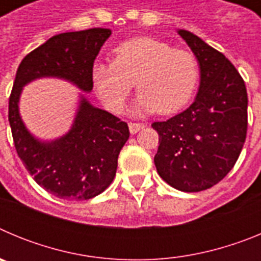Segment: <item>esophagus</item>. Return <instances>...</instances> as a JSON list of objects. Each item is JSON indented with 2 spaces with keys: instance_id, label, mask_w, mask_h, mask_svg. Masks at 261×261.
<instances>
[{
  "instance_id": "1",
  "label": "esophagus",
  "mask_w": 261,
  "mask_h": 261,
  "mask_svg": "<svg viewBox=\"0 0 261 261\" xmlns=\"http://www.w3.org/2000/svg\"><path fill=\"white\" fill-rule=\"evenodd\" d=\"M145 128V124L142 123H129V130L132 135L137 133L138 130H141V129Z\"/></svg>"
}]
</instances>
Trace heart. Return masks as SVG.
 I'll return each mask as SVG.
<instances>
[{
    "instance_id": "heart-1",
    "label": "heart",
    "mask_w": 261,
    "mask_h": 261,
    "mask_svg": "<svg viewBox=\"0 0 261 261\" xmlns=\"http://www.w3.org/2000/svg\"><path fill=\"white\" fill-rule=\"evenodd\" d=\"M200 74L192 52L153 38L124 41L115 49L114 60L96 61L91 68L96 94L116 114L124 110L135 82L138 112L175 114L192 99Z\"/></svg>"
}]
</instances>
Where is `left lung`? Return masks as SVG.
<instances>
[{
    "label": "left lung",
    "mask_w": 261,
    "mask_h": 261,
    "mask_svg": "<svg viewBox=\"0 0 261 261\" xmlns=\"http://www.w3.org/2000/svg\"><path fill=\"white\" fill-rule=\"evenodd\" d=\"M200 64L195 102L166 121L151 124L159 135L156 171L175 190L199 192L234 167L247 136V90L225 55L192 32L180 30Z\"/></svg>",
    "instance_id": "1"
}]
</instances>
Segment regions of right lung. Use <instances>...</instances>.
I'll list each match as a JSON object with an SVG mask.
<instances>
[{
	"instance_id": "add662e5",
	"label": "right lung",
	"mask_w": 261,
	"mask_h": 261,
	"mask_svg": "<svg viewBox=\"0 0 261 261\" xmlns=\"http://www.w3.org/2000/svg\"><path fill=\"white\" fill-rule=\"evenodd\" d=\"M110 35L108 29H90L53 36L22 60L15 74L9 98L14 146L36 183L59 199H93L112 183L120 150L129 138L128 124L82 98L70 132L43 144L20 120V91L27 82L40 77L65 78L84 91H91V68Z\"/></svg>"
}]
</instances>
